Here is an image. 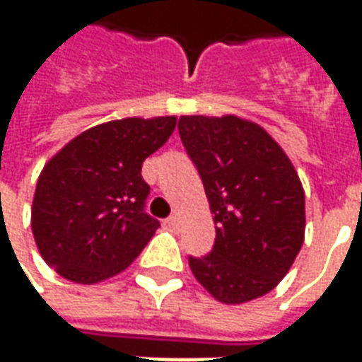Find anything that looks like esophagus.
I'll return each mask as SVG.
<instances>
[{
	"mask_svg": "<svg viewBox=\"0 0 362 362\" xmlns=\"http://www.w3.org/2000/svg\"><path fill=\"white\" fill-rule=\"evenodd\" d=\"M166 225H168V228H178L180 227V217H178V215H170V217L166 219Z\"/></svg>",
	"mask_w": 362,
	"mask_h": 362,
	"instance_id": "34e87169",
	"label": "esophagus"
}]
</instances>
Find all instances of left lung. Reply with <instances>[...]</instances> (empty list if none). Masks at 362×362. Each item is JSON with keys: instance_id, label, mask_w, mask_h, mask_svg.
Segmentation results:
<instances>
[{"instance_id": "8db88e82", "label": "left lung", "mask_w": 362, "mask_h": 362, "mask_svg": "<svg viewBox=\"0 0 362 362\" xmlns=\"http://www.w3.org/2000/svg\"><path fill=\"white\" fill-rule=\"evenodd\" d=\"M178 132L204 182L215 244L192 273L219 303L267 295L304 243V189L279 143L254 122L180 116Z\"/></svg>"}]
</instances>
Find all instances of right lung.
Here are the masks:
<instances>
[{
    "label": "right lung",
    "instance_id": "right-lung-1",
    "mask_svg": "<svg viewBox=\"0 0 362 362\" xmlns=\"http://www.w3.org/2000/svg\"><path fill=\"white\" fill-rule=\"evenodd\" d=\"M176 116L124 118L77 135L44 165L30 209L42 259L64 279L93 285L124 272L157 219L145 213L143 160L163 147Z\"/></svg>",
    "mask_w": 362,
    "mask_h": 362
}]
</instances>
